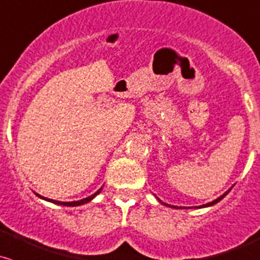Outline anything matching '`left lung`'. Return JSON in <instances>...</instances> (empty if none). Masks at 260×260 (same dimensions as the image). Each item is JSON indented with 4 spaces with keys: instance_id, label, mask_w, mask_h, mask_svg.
Returning a JSON list of instances; mask_svg holds the SVG:
<instances>
[{
    "instance_id": "1",
    "label": "left lung",
    "mask_w": 260,
    "mask_h": 260,
    "mask_svg": "<svg viewBox=\"0 0 260 260\" xmlns=\"http://www.w3.org/2000/svg\"><path fill=\"white\" fill-rule=\"evenodd\" d=\"M230 190H231V188L229 189L228 191H225V193H223L222 196H220V197H218V198H216L215 201H212V202H210V203H206V205H202V206H198V207H188V208H205V207H211V206H213V205H216V203H218V202H220V201L222 200V198L225 197V196H228V193H229V191H230ZM157 201H158V202L161 203V205H164V206H168V207H171V208H186V207H178V206H171V205H168V203H164L162 201H160V200H158V198H157Z\"/></svg>"
}]
</instances>
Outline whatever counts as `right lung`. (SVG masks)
<instances>
[{
    "mask_svg": "<svg viewBox=\"0 0 260 260\" xmlns=\"http://www.w3.org/2000/svg\"><path fill=\"white\" fill-rule=\"evenodd\" d=\"M103 186L100 189H98V191H95L94 194H91V196H89V197L84 198V200H80V201H74V202H60V201H54V200H49V198H44L43 196H40V194L35 193L38 196V197L40 198V200H44L47 201V202H50V203H54V205H59V206H67V207H77V206H82V205H86V203L91 202L92 200H94L95 197H96L98 194L102 191Z\"/></svg>",
    "mask_w": 260,
    "mask_h": 260,
    "instance_id": "right-lung-1",
    "label": "right lung"
}]
</instances>
